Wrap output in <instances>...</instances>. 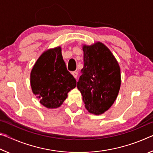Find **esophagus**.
<instances>
[{
  "label": "esophagus",
  "instance_id": "esophagus-1",
  "mask_svg": "<svg viewBox=\"0 0 153 153\" xmlns=\"http://www.w3.org/2000/svg\"><path fill=\"white\" fill-rule=\"evenodd\" d=\"M72 75H73L75 78L77 79V75H78V73H77V71H73V72H72Z\"/></svg>",
  "mask_w": 153,
  "mask_h": 153
}]
</instances>
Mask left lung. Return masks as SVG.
Masks as SVG:
<instances>
[{
	"mask_svg": "<svg viewBox=\"0 0 153 153\" xmlns=\"http://www.w3.org/2000/svg\"><path fill=\"white\" fill-rule=\"evenodd\" d=\"M83 51L84 67L77 88L88 112L100 115L117 97L121 86L120 67L109 49L101 42L84 45Z\"/></svg>",
	"mask_w": 153,
	"mask_h": 153,
	"instance_id": "obj_1",
	"label": "left lung"
}]
</instances>
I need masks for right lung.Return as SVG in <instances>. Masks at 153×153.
Returning <instances> with one entry per match:
<instances>
[{"instance_id": "right-lung-1", "label": "right lung", "mask_w": 153, "mask_h": 153, "mask_svg": "<svg viewBox=\"0 0 153 153\" xmlns=\"http://www.w3.org/2000/svg\"><path fill=\"white\" fill-rule=\"evenodd\" d=\"M30 84L33 94L48 108H58L76 86V80L67 71L60 46L46 51L32 69Z\"/></svg>"}]
</instances>
